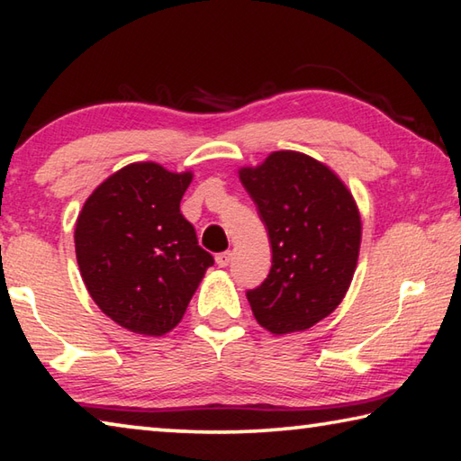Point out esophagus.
Masks as SVG:
<instances>
[{
	"mask_svg": "<svg viewBox=\"0 0 461 461\" xmlns=\"http://www.w3.org/2000/svg\"><path fill=\"white\" fill-rule=\"evenodd\" d=\"M230 258H232L230 250H222V253L216 255V265H219V267H229Z\"/></svg>",
	"mask_w": 461,
	"mask_h": 461,
	"instance_id": "esophagus-1",
	"label": "esophagus"
}]
</instances>
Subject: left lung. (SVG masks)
Here are the masks:
<instances>
[{
	"label": "left lung",
	"instance_id": "8db88e82",
	"mask_svg": "<svg viewBox=\"0 0 461 461\" xmlns=\"http://www.w3.org/2000/svg\"><path fill=\"white\" fill-rule=\"evenodd\" d=\"M253 198L273 260L267 279L247 291L260 327L285 335L337 309L357 267L361 219L347 186L307 154L273 152L239 172Z\"/></svg>",
	"mask_w": 461,
	"mask_h": 461
}]
</instances>
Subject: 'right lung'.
I'll use <instances>...</instances> for the list:
<instances>
[{"label":"right lung","instance_id":"1","mask_svg":"<svg viewBox=\"0 0 461 461\" xmlns=\"http://www.w3.org/2000/svg\"><path fill=\"white\" fill-rule=\"evenodd\" d=\"M190 172L136 162L94 190L76 222V258L90 297L140 335L175 329L214 265L180 212Z\"/></svg>","mask_w":461,"mask_h":461}]
</instances>
